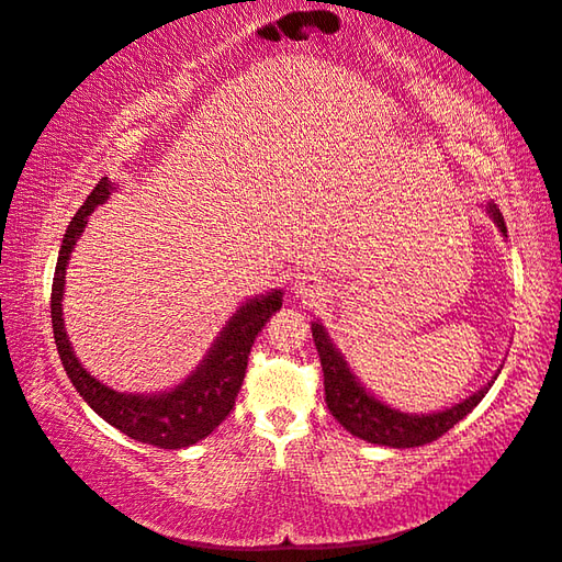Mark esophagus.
Masks as SVG:
<instances>
[{
  "label": "esophagus",
  "mask_w": 562,
  "mask_h": 562,
  "mask_svg": "<svg viewBox=\"0 0 562 562\" xmlns=\"http://www.w3.org/2000/svg\"><path fill=\"white\" fill-rule=\"evenodd\" d=\"M293 293H296V299H301L303 303H311L321 296V283L316 279H311V276H303L301 281H296V286H293Z\"/></svg>",
  "instance_id": "esophagus-1"
}]
</instances>
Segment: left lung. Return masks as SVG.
I'll return each instance as SVG.
<instances>
[{"label": "left lung", "instance_id": "8db88e82", "mask_svg": "<svg viewBox=\"0 0 562 562\" xmlns=\"http://www.w3.org/2000/svg\"><path fill=\"white\" fill-rule=\"evenodd\" d=\"M488 214L491 220L496 222L501 234L506 236V222L496 210V204H488ZM311 330L321 356L323 387H326V405L330 409V415L336 417L350 435L366 439L370 445H382L392 449L429 445V441L447 435L457 422L464 419L469 412L484 400L491 385H494V380L498 378L494 375L488 385H484L454 407L435 412V415H407V412L390 407L378 397H372L370 392H366V387H362L356 375L350 372L346 358H342L338 348L330 342L328 333L321 323H311Z\"/></svg>", "mask_w": 562, "mask_h": 562}]
</instances>
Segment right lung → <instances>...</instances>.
<instances>
[{
  "label": "right lung",
  "instance_id": "right-lung-1",
  "mask_svg": "<svg viewBox=\"0 0 562 562\" xmlns=\"http://www.w3.org/2000/svg\"><path fill=\"white\" fill-rule=\"evenodd\" d=\"M111 192L113 182L103 177L93 187V192L88 194V200L76 212L64 234L52 286V326L58 358H61L66 375L74 382L78 395L108 425L121 429L123 435L135 441L153 445L157 449L190 447L194 441L210 437L232 412L234 400L241 390L254 340L266 326V321L281 308L283 296L281 291L273 289L266 296H256L241 303L239 311L222 328L220 338L212 342L210 352H206L196 370L172 390L160 392V395H125V392H115L103 385L74 356V348L64 328L61 299L68 256L74 251L78 236L83 234L88 216H91L98 204H103L111 196Z\"/></svg>",
  "mask_w": 562,
  "mask_h": 562
}]
</instances>
